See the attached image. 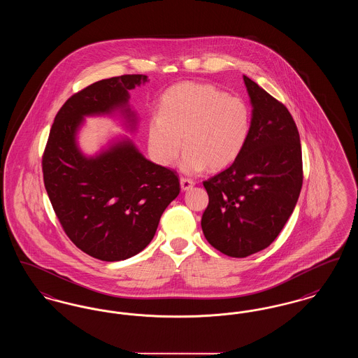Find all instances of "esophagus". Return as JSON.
Segmentation results:
<instances>
[{
  "label": "esophagus",
  "instance_id": "1",
  "mask_svg": "<svg viewBox=\"0 0 358 358\" xmlns=\"http://www.w3.org/2000/svg\"><path fill=\"white\" fill-rule=\"evenodd\" d=\"M180 184H181L182 190H189L190 187H194V181L190 180V178H185V177L180 178Z\"/></svg>",
  "mask_w": 358,
  "mask_h": 358
}]
</instances>
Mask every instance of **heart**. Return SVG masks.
I'll return each instance as SVG.
<instances>
[{
  "instance_id": "heart-1",
  "label": "heart",
  "mask_w": 358,
  "mask_h": 358,
  "mask_svg": "<svg viewBox=\"0 0 358 358\" xmlns=\"http://www.w3.org/2000/svg\"><path fill=\"white\" fill-rule=\"evenodd\" d=\"M250 127V110L240 98L208 83L182 82L164 92L159 114L149 120L148 145L164 166L177 161L184 143L182 171H220L243 152Z\"/></svg>"
}]
</instances>
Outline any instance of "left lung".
<instances>
[{
  "label": "left lung",
  "mask_w": 358,
  "mask_h": 358,
  "mask_svg": "<svg viewBox=\"0 0 358 358\" xmlns=\"http://www.w3.org/2000/svg\"><path fill=\"white\" fill-rule=\"evenodd\" d=\"M252 118L235 162L204 181L209 203L201 228L224 255L245 257L267 248L289 220L303 182L302 148L287 107L243 76Z\"/></svg>",
  "instance_id": "1"
}]
</instances>
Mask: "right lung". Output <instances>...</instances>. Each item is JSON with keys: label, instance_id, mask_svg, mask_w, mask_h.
<instances>
[{"label": "right lung", "instance_id": "add662e5", "mask_svg": "<svg viewBox=\"0 0 358 358\" xmlns=\"http://www.w3.org/2000/svg\"><path fill=\"white\" fill-rule=\"evenodd\" d=\"M145 82L146 75H122L73 94L56 114L43 154L44 185L64 232L103 262L124 260L146 248L180 193L176 171L146 159L130 139L95 157H85L76 143L88 115L120 111L136 129L129 91Z\"/></svg>", "mask_w": 358, "mask_h": 358}]
</instances>
